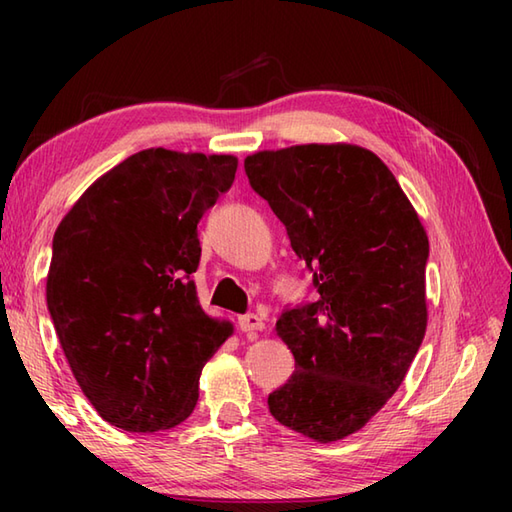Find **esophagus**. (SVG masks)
Returning a JSON list of instances; mask_svg holds the SVG:
<instances>
[{
	"label": "esophagus",
	"mask_w": 512,
	"mask_h": 512,
	"mask_svg": "<svg viewBox=\"0 0 512 512\" xmlns=\"http://www.w3.org/2000/svg\"><path fill=\"white\" fill-rule=\"evenodd\" d=\"M237 325L242 332H262L264 330V321H262V317H257V314H242V317L237 319Z\"/></svg>",
	"instance_id": "1"
}]
</instances>
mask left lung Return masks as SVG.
<instances>
[{"mask_svg": "<svg viewBox=\"0 0 512 512\" xmlns=\"http://www.w3.org/2000/svg\"><path fill=\"white\" fill-rule=\"evenodd\" d=\"M244 169L317 290L277 321L295 374L268 396V409L312 440H343L394 396L418 354L427 233L394 173L363 147L259 151Z\"/></svg>", "mask_w": 512, "mask_h": 512, "instance_id": "left-lung-1", "label": "left lung"}]
</instances>
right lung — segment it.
Masks as SVG:
<instances>
[{
	"mask_svg": "<svg viewBox=\"0 0 512 512\" xmlns=\"http://www.w3.org/2000/svg\"><path fill=\"white\" fill-rule=\"evenodd\" d=\"M233 156L145 149L96 180L52 239L46 301L76 383L114 427L171 429L198 402L204 363L233 325L200 308L198 222Z\"/></svg>",
	"mask_w": 512,
	"mask_h": 512,
	"instance_id": "add662e5",
	"label": "right lung"
}]
</instances>
